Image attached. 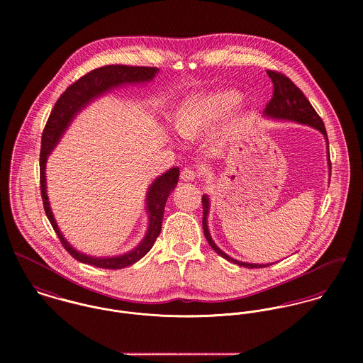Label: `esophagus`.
I'll list each match as a JSON object with an SVG mask.
<instances>
[{
	"instance_id": "obj_1",
	"label": "esophagus",
	"mask_w": 363,
	"mask_h": 363,
	"mask_svg": "<svg viewBox=\"0 0 363 363\" xmlns=\"http://www.w3.org/2000/svg\"><path fill=\"white\" fill-rule=\"evenodd\" d=\"M180 177L184 182H193L194 179L199 177V172L194 167H184L180 173Z\"/></svg>"
}]
</instances>
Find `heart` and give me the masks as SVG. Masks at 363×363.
Returning a JSON list of instances; mask_svg holds the SVG:
<instances>
[{
  "instance_id": "b5f03b06",
  "label": "heart",
  "mask_w": 363,
  "mask_h": 363,
  "mask_svg": "<svg viewBox=\"0 0 363 363\" xmlns=\"http://www.w3.org/2000/svg\"><path fill=\"white\" fill-rule=\"evenodd\" d=\"M240 101L233 89H218L187 99L177 111L176 127L184 138H197Z\"/></svg>"
}]
</instances>
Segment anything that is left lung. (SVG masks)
Segmentation results:
<instances>
[{
	"instance_id": "obj_1",
	"label": "left lung",
	"mask_w": 363,
	"mask_h": 363,
	"mask_svg": "<svg viewBox=\"0 0 363 363\" xmlns=\"http://www.w3.org/2000/svg\"><path fill=\"white\" fill-rule=\"evenodd\" d=\"M268 77L271 78L272 84H274V92H272V98L269 99V102L265 106L264 113L267 116L275 117V118H284V120H292V121H298L302 124H308L317 130H320L325 137H327V131L324 127V123L321 120V117L317 114V111L314 110V107L311 106L309 99L305 96V94L282 72L278 71H272V69H267ZM327 145H328V140H327ZM330 157V152H328ZM330 160V159H328ZM330 170H331V163H330ZM209 203H208L207 196H203V229H204V235L206 239L209 243V246L223 259L239 264L240 267H247V268H262L271 264H249V262H240L238 259L229 257L228 255H225L211 239V235L208 232L207 226V215Z\"/></svg>"
}]
</instances>
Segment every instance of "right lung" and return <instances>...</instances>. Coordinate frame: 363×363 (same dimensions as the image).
<instances>
[{"instance_id": "obj_1", "label": "right lung", "mask_w": 363, "mask_h": 363, "mask_svg": "<svg viewBox=\"0 0 363 363\" xmlns=\"http://www.w3.org/2000/svg\"><path fill=\"white\" fill-rule=\"evenodd\" d=\"M157 68L155 67H138V65H104L101 68L92 69L75 82H72L58 98V101L54 104L52 113L48 118V123L45 125L43 134H42V148H40V193L43 200V207L46 211V215L52 223V229L55 235L58 236L62 247L78 261L106 268V269H120L125 268L128 265H133L138 259H143L154 246L160 230H162V219H163V209L166 200L172 190H174L177 180H179V167L169 169L164 174L157 177L152 183L147 200H148V212H150V229L143 240V243L133 250L128 255L120 256V257H111V259H94L85 255H81L75 252L67 240L62 238L61 232L57 228V223L52 218V209L48 201L46 194V177H45V164L48 155L52 152L54 145L57 144L58 138L67 128L68 123L72 120L74 114L81 110L85 104L91 102L98 95L108 91L113 86L121 85V84H133V82H144L151 81Z\"/></svg>"}]
</instances>
